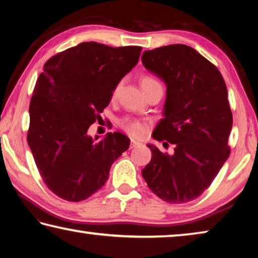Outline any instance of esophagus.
<instances>
[{"label": "esophagus", "instance_id": "34e87169", "mask_svg": "<svg viewBox=\"0 0 258 258\" xmlns=\"http://www.w3.org/2000/svg\"><path fill=\"white\" fill-rule=\"evenodd\" d=\"M142 143L141 142H139V141H137V140H131V143H130V148L131 149H133V148H137V147H140L141 146Z\"/></svg>", "mask_w": 258, "mask_h": 258}]
</instances>
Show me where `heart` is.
<instances>
[{"mask_svg":"<svg viewBox=\"0 0 258 258\" xmlns=\"http://www.w3.org/2000/svg\"><path fill=\"white\" fill-rule=\"evenodd\" d=\"M140 84H141L142 90L146 92V91L149 89V87H151L152 85L159 84V83H158V81L155 80L154 77L145 75V76H142L141 78H140ZM120 85H121V82H118L116 84V86L113 87L112 93H111L112 98H115L117 93H118ZM119 125L126 133H128L130 135H132V137H137V138L142 137V135L146 133V130H147V125H146L145 121L139 120V119H133V118L121 119L119 121Z\"/></svg>","mask_w":258,"mask_h":258,"instance_id":"heart-1","label":"heart"}]
</instances>
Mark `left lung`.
I'll list each match as a JSON object with an SVG mask.
<instances>
[{"mask_svg": "<svg viewBox=\"0 0 258 258\" xmlns=\"http://www.w3.org/2000/svg\"><path fill=\"white\" fill-rule=\"evenodd\" d=\"M142 63L167 87L164 118L152 137L174 145L173 155L148 145L152 156L142 176L164 202H191L229 158L233 119L225 82L216 66L184 44L145 51Z\"/></svg>", "mask_w": 258, "mask_h": 258, "instance_id": "left-lung-1", "label": "left lung"}]
</instances>
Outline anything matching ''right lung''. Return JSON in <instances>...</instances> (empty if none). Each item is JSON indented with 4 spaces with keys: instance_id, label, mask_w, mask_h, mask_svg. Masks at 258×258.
Listing matches in <instances>:
<instances>
[{
    "instance_id": "add662e5",
    "label": "right lung",
    "mask_w": 258,
    "mask_h": 258,
    "mask_svg": "<svg viewBox=\"0 0 258 258\" xmlns=\"http://www.w3.org/2000/svg\"><path fill=\"white\" fill-rule=\"evenodd\" d=\"M141 46L84 42L46 61L29 104L28 146L43 181L55 196L82 202L104 185L113 161L128 149L119 132L97 141L99 120L113 87L138 63Z\"/></svg>"
}]
</instances>
